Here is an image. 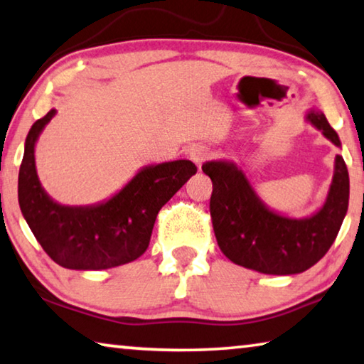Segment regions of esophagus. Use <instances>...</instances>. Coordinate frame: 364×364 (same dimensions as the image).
<instances>
[{
    "label": "esophagus",
    "mask_w": 364,
    "mask_h": 364,
    "mask_svg": "<svg viewBox=\"0 0 364 364\" xmlns=\"http://www.w3.org/2000/svg\"><path fill=\"white\" fill-rule=\"evenodd\" d=\"M209 157V151H207V147L205 146H193L191 149H189V159H191L196 165L199 166L200 168V165L204 164L205 161V159Z\"/></svg>",
    "instance_id": "34e87169"
}]
</instances>
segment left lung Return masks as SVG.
I'll list each match as a JSON object with an SVG mask.
<instances>
[{
	"mask_svg": "<svg viewBox=\"0 0 364 364\" xmlns=\"http://www.w3.org/2000/svg\"><path fill=\"white\" fill-rule=\"evenodd\" d=\"M306 121L333 146L342 147L321 109L311 108ZM203 171L210 176L213 186L210 215L218 247L232 262L256 272L291 275L313 267L336 241L347 215L350 178L342 155L336 157L324 204L303 218L284 215L265 205L235 161H205Z\"/></svg>",
	"mask_w": 364,
	"mask_h": 364,
	"instance_id": "1",
	"label": "left lung"
}]
</instances>
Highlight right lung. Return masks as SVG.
Instances as JSON below:
<instances>
[{
	"instance_id": "1",
	"label": "right lung",
	"mask_w": 364,
	"mask_h": 364,
	"mask_svg": "<svg viewBox=\"0 0 364 364\" xmlns=\"http://www.w3.org/2000/svg\"><path fill=\"white\" fill-rule=\"evenodd\" d=\"M56 109L32 124L19 168L21 212L43 251L65 269L102 270L136 261L146 252L159 210L196 175L191 160L147 165L102 203L65 205L42 188L36 144Z\"/></svg>"
}]
</instances>
